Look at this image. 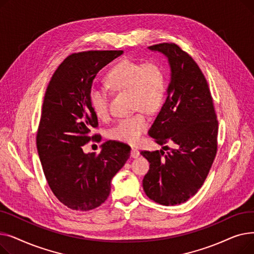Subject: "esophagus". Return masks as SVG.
<instances>
[{
	"label": "esophagus",
	"mask_w": 254,
	"mask_h": 254,
	"mask_svg": "<svg viewBox=\"0 0 254 254\" xmlns=\"http://www.w3.org/2000/svg\"><path fill=\"white\" fill-rule=\"evenodd\" d=\"M139 155H140V151H139L138 149L131 148V150H130V157H132V158H137Z\"/></svg>",
	"instance_id": "1"
}]
</instances>
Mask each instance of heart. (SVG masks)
<instances>
[{
    "instance_id": "1",
    "label": "heart",
    "mask_w": 254,
    "mask_h": 254,
    "mask_svg": "<svg viewBox=\"0 0 254 254\" xmlns=\"http://www.w3.org/2000/svg\"><path fill=\"white\" fill-rule=\"evenodd\" d=\"M106 86L114 93L126 92L135 114L120 119L110 129L113 140L135 144L148 127L146 113L153 114L162 108L167 95V77L164 66L156 61L140 63L125 59L116 63L105 77ZM90 108L100 119L109 114V99L105 90L91 87L88 93Z\"/></svg>"
}]
</instances>
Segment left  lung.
<instances>
[{
	"label": "left lung",
	"mask_w": 254,
	"mask_h": 254,
	"mask_svg": "<svg viewBox=\"0 0 254 254\" xmlns=\"http://www.w3.org/2000/svg\"><path fill=\"white\" fill-rule=\"evenodd\" d=\"M149 49L164 53L172 74L166 103L148 134L157 144L170 142L175 148L141 151L150 164L143 189L155 203L174 206L189 201L204 184L217 153L218 120L207 80L189 53L175 43Z\"/></svg>",
	"instance_id": "1"
}]
</instances>
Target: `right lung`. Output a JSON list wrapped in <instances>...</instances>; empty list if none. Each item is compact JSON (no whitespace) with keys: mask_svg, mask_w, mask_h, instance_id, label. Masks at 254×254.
<instances>
[{"mask_svg":"<svg viewBox=\"0 0 254 254\" xmlns=\"http://www.w3.org/2000/svg\"><path fill=\"white\" fill-rule=\"evenodd\" d=\"M123 50H89L66 57L52 75L44 96L37 131V149L47 183L59 201L76 211L101 206L111 180L130 155V147L107 141L99 154L83 152L99 126L88 93L98 72Z\"/></svg>","mask_w":254,"mask_h":254,"instance_id":"obj_1","label":"right lung"}]
</instances>
